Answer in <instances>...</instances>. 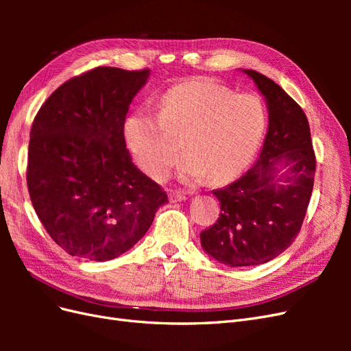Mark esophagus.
<instances>
[{"label":"esophagus","instance_id":"1","mask_svg":"<svg viewBox=\"0 0 351 351\" xmlns=\"http://www.w3.org/2000/svg\"><path fill=\"white\" fill-rule=\"evenodd\" d=\"M168 197H169V202H171V204H177V202L186 200V195L182 193V192H169Z\"/></svg>","mask_w":351,"mask_h":351}]
</instances>
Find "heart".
<instances>
[{"instance_id":"b5f03b06","label":"heart","mask_w":351,"mask_h":351,"mask_svg":"<svg viewBox=\"0 0 351 351\" xmlns=\"http://www.w3.org/2000/svg\"><path fill=\"white\" fill-rule=\"evenodd\" d=\"M267 125L262 101L234 93L208 77L180 82L159 99V114L141 108L124 123V139L136 162L152 178H164L176 162L182 137L186 156L178 176L222 183L239 176L256 152Z\"/></svg>"}]
</instances>
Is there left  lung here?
I'll return each instance as SVG.
<instances>
[{
  "label": "left lung",
  "instance_id": "left-lung-1",
  "mask_svg": "<svg viewBox=\"0 0 351 351\" xmlns=\"http://www.w3.org/2000/svg\"><path fill=\"white\" fill-rule=\"evenodd\" d=\"M243 71L267 101L268 133L256 164L234 183L214 190L221 214L200 232L204 250L231 268L267 263L291 246L309 205L316 167L300 105L263 74Z\"/></svg>",
  "mask_w": 351,
  "mask_h": 351
}]
</instances>
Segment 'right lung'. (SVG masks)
Returning <instances> with one entry per match:
<instances>
[{
  "mask_svg": "<svg viewBox=\"0 0 351 351\" xmlns=\"http://www.w3.org/2000/svg\"><path fill=\"white\" fill-rule=\"evenodd\" d=\"M149 69L97 67L62 83L30 130L27 189L47 232L71 256L110 261L149 230L168 196L133 161L124 121Z\"/></svg>",
  "mask_w": 351,
  "mask_h": 351,
  "instance_id": "right-lung-1",
  "label": "right lung"
}]
</instances>
